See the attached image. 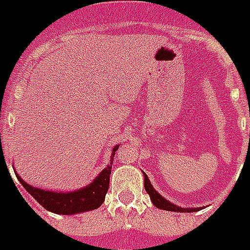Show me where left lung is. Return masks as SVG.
Here are the masks:
<instances>
[{
	"label": "left lung",
	"instance_id": "8db88e82",
	"mask_svg": "<svg viewBox=\"0 0 250 250\" xmlns=\"http://www.w3.org/2000/svg\"><path fill=\"white\" fill-rule=\"evenodd\" d=\"M144 187H145V191L149 194L150 196V201L153 202V205L157 207V208H162V210H167V211H178V213H182V211H198L199 208H182V207L179 206H175L172 205L171 202H168L167 199H164L159 192L155 191V188L152 187L150 185L149 179L146 176V173H144Z\"/></svg>",
	"mask_w": 250,
	"mask_h": 250
}]
</instances>
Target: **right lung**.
Returning <instances> with one entry per match:
<instances>
[{
    "label": "right lung",
    "mask_w": 250,
    "mask_h": 250,
    "mask_svg": "<svg viewBox=\"0 0 250 250\" xmlns=\"http://www.w3.org/2000/svg\"><path fill=\"white\" fill-rule=\"evenodd\" d=\"M118 149V145L114 146L111 152L110 166L102 171V172L94 179L91 185L83 187L78 191L71 192H54V191L42 190L32 187L25 183L22 179L16 175L21 186L36 199L44 208L49 210L51 213L63 214V215H70V214L82 213V211H90L98 207L105 201L106 192L109 190V183H110L111 164H113V157L116 150Z\"/></svg>",
    "instance_id": "add662e5"
}]
</instances>
